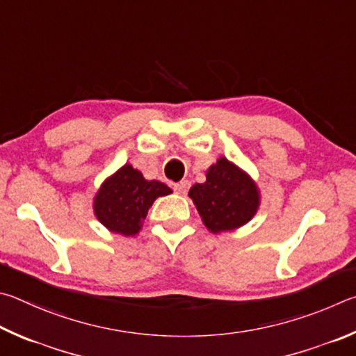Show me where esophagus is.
Listing matches in <instances>:
<instances>
[{"label":"esophagus","instance_id":"esophagus-1","mask_svg":"<svg viewBox=\"0 0 356 356\" xmlns=\"http://www.w3.org/2000/svg\"><path fill=\"white\" fill-rule=\"evenodd\" d=\"M189 188H191V183L188 181V179H183V181L173 184V191L177 192V194H179V195H186V194H188Z\"/></svg>","mask_w":356,"mask_h":356}]
</instances>
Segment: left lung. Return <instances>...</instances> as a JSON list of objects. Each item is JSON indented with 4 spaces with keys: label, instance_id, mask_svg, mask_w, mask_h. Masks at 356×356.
Masks as SVG:
<instances>
[{
    "label": "left lung",
    "instance_id": "8db88e82",
    "mask_svg": "<svg viewBox=\"0 0 356 356\" xmlns=\"http://www.w3.org/2000/svg\"><path fill=\"white\" fill-rule=\"evenodd\" d=\"M189 197L211 233L232 232L253 219L259 208L257 183L227 158H219L207 172V181L194 184Z\"/></svg>",
    "mask_w": 356,
    "mask_h": 356
}]
</instances>
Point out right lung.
<instances>
[{
    "instance_id": "1",
    "label": "right lung",
    "mask_w": 356,
    "mask_h": 356,
    "mask_svg": "<svg viewBox=\"0 0 356 356\" xmlns=\"http://www.w3.org/2000/svg\"><path fill=\"white\" fill-rule=\"evenodd\" d=\"M168 194L172 189L167 184L148 181L137 168L124 164L104 179L93 198V213L109 232L134 236L140 232L156 198Z\"/></svg>"
}]
</instances>
